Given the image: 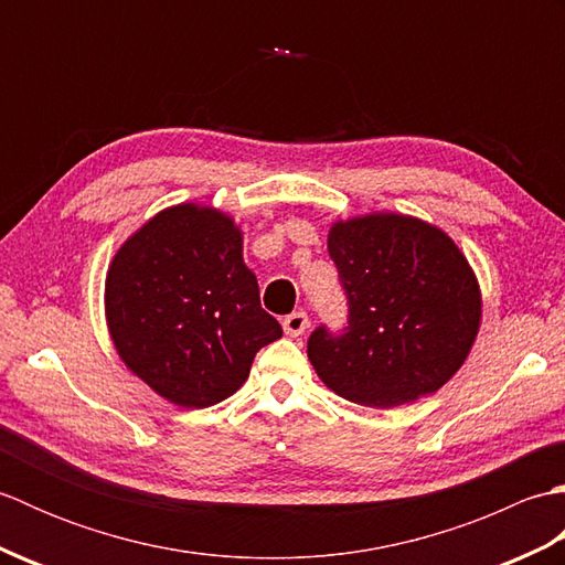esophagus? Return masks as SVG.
<instances>
[{
    "label": "esophagus",
    "mask_w": 565,
    "mask_h": 565,
    "mask_svg": "<svg viewBox=\"0 0 565 565\" xmlns=\"http://www.w3.org/2000/svg\"><path fill=\"white\" fill-rule=\"evenodd\" d=\"M306 328H308V316L303 310H296V313L284 318V332L289 334V338H298V334L306 332Z\"/></svg>",
    "instance_id": "esophagus-1"
}]
</instances>
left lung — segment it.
<instances>
[{
    "mask_svg": "<svg viewBox=\"0 0 565 565\" xmlns=\"http://www.w3.org/2000/svg\"><path fill=\"white\" fill-rule=\"evenodd\" d=\"M328 252L350 316L340 334L308 338L320 381L369 407L439 391L481 328V289L454 239L413 215L369 213L332 223Z\"/></svg>",
    "mask_w": 565,
    "mask_h": 565,
    "instance_id": "left-lung-1",
    "label": "left lung"
}]
</instances>
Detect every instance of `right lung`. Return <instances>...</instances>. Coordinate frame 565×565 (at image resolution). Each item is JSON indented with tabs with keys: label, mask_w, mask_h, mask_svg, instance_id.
<instances>
[{
	"label": "right lung",
	"mask_w": 565,
	"mask_h": 565,
	"mask_svg": "<svg viewBox=\"0 0 565 565\" xmlns=\"http://www.w3.org/2000/svg\"><path fill=\"white\" fill-rule=\"evenodd\" d=\"M104 301L124 364L182 407L225 401L262 347L281 338L259 306L239 227L199 203L164 209L126 239L106 271Z\"/></svg>",
	"instance_id": "right-lung-1"
}]
</instances>
